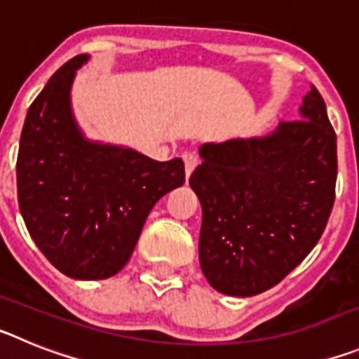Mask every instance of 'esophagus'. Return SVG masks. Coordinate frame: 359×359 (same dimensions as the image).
I'll return each instance as SVG.
<instances>
[{"label":"esophagus","mask_w":359,"mask_h":359,"mask_svg":"<svg viewBox=\"0 0 359 359\" xmlns=\"http://www.w3.org/2000/svg\"><path fill=\"white\" fill-rule=\"evenodd\" d=\"M183 161H185V174H187V177H189L190 174H192V170L198 167L199 161L194 154H183Z\"/></svg>","instance_id":"obj_1"}]
</instances>
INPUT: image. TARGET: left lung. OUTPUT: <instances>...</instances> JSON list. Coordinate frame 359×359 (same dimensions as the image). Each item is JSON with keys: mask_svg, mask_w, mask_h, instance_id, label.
Returning a JSON list of instances; mask_svg holds the SVG:
<instances>
[{"mask_svg": "<svg viewBox=\"0 0 359 359\" xmlns=\"http://www.w3.org/2000/svg\"><path fill=\"white\" fill-rule=\"evenodd\" d=\"M302 118L266 138L205 144L189 183L203 208L199 262L212 287L252 297L315 248L334 205L336 133L315 86Z\"/></svg>", "mask_w": 359, "mask_h": 359, "instance_id": "8db88e82", "label": "left lung"}]
</instances>
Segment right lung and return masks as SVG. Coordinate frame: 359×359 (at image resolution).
I'll use <instances>...</instances> for the list:
<instances>
[{"label":"right lung","instance_id":"1","mask_svg":"<svg viewBox=\"0 0 359 359\" xmlns=\"http://www.w3.org/2000/svg\"><path fill=\"white\" fill-rule=\"evenodd\" d=\"M86 61L69 59L32 102L15 174L19 210L41 253L68 277L97 280L131 259L149 212L185 183V165L82 138L69 90Z\"/></svg>","mask_w":359,"mask_h":359}]
</instances>
